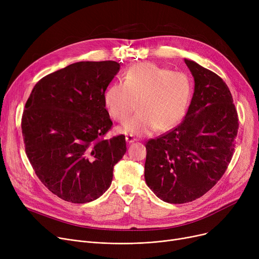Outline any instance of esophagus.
<instances>
[{
  "label": "esophagus",
  "instance_id": "obj_1",
  "mask_svg": "<svg viewBox=\"0 0 259 259\" xmlns=\"http://www.w3.org/2000/svg\"><path fill=\"white\" fill-rule=\"evenodd\" d=\"M135 141H137V139H135L133 135H127L126 137V142L128 143V144H132V143H134Z\"/></svg>",
  "mask_w": 259,
  "mask_h": 259
}]
</instances>
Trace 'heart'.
<instances>
[{
  "label": "heart",
  "mask_w": 259,
  "mask_h": 259,
  "mask_svg": "<svg viewBox=\"0 0 259 259\" xmlns=\"http://www.w3.org/2000/svg\"><path fill=\"white\" fill-rule=\"evenodd\" d=\"M191 93V80L186 73L141 63L126 72L124 83L115 81L107 88L104 104L112 118L125 121L138 102L140 112L118 127L117 132L144 137L179 125L187 112Z\"/></svg>",
  "instance_id": "heart-1"
}]
</instances>
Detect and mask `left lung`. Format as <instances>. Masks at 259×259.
I'll return each instance as SVG.
<instances>
[{"label": "left lung", "mask_w": 259, "mask_h": 259, "mask_svg": "<svg viewBox=\"0 0 259 259\" xmlns=\"http://www.w3.org/2000/svg\"><path fill=\"white\" fill-rule=\"evenodd\" d=\"M194 77V93L181 124L146 144L145 180L166 202L199 198L219 182L232 158L238 117L222 77L185 59Z\"/></svg>", "instance_id": "1"}]
</instances>
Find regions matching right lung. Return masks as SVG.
Listing matches in <instances>:
<instances>
[{
	"mask_svg": "<svg viewBox=\"0 0 259 259\" xmlns=\"http://www.w3.org/2000/svg\"><path fill=\"white\" fill-rule=\"evenodd\" d=\"M119 67L114 61L71 64L39 79L26 102L27 157L39 181L66 201L102 196L126 153L125 135L103 139L112 126L104 94Z\"/></svg>",
	"mask_w": 259,
	"mask_h": 259,
	"instance_id": "add662e5",
	"label": "right lung"
}]
</instances>
